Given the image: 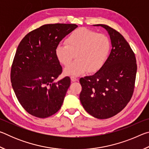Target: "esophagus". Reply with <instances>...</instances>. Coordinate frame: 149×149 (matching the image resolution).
<instances>
[{"instance_id":"esophagus-1","label":"esophagus","mask_w":149,"mask_h":149,"mask_svg":"<svg viewBox=\"0 0 149 149\" xmlns=\"http://www.w3.org/2000/svg\"><path fill=\"white\" fill-rule=\"evenodd\" d=\"M71 80H72V81H77V79L75 77H74V76H71Z\"/></svg>"}]
</instances>
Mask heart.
Segmentation results:
<instances>
[{"mask_svg":"<svg viewBox=\"0 0 149 149\" xmlns=\"http://www.w3.org/2000/svg\"><path fill=\"white\" fill-rule=\"evenodd\" d=\"M110 50V41L104 34L86 28L73 31L65 43L56 46L55 53L61 64L68 65L75 54L77 59L64 69L68 75H79L88 70L96 72L102 67Z\"/></svg>","mask_w":149,"mask_h":149,"instance_id":"b5f03b06","label":"heart"}]
</instances>
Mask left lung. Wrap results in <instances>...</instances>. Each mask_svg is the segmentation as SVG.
Here are the masks:
<instances>
[{
	"label": "left lung",
	"mask_w": 149,
	"mask_h": 149,
	"mask_svg": "<svg viewBox=\"0 0 149 149\" xmlns=\"http://www.w3.org/2000/svg\"><path fill=\"white\" fill-rule=\"evenodd\" d=\"M112 50L104 65L94 75L80 78L79 95L85 110L98 119H107L124 108L134 90L137 64L134 52L119 32L107 25Z\"/></svg>",
	"instance_id": "8db88e82"
}]
</instances>
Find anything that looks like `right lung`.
<instances>
[{"mask_svg":"<svg viewBox=\"0 0 149 149\" xmlns=\"http://www.w3.org/2000/svg\"><path fill=\"white\" fill-rule=\"evenodd\" d=\"M77 27L75 24L43 25L19 42L12 65V86L20 104L32 116L45 118L61 108L70 78L54 82L62 72L55 49Z\"/></svg>","mask_w":149,"mask_h":149,"instance_id":"1","label":"right lung"}]
</instances>
